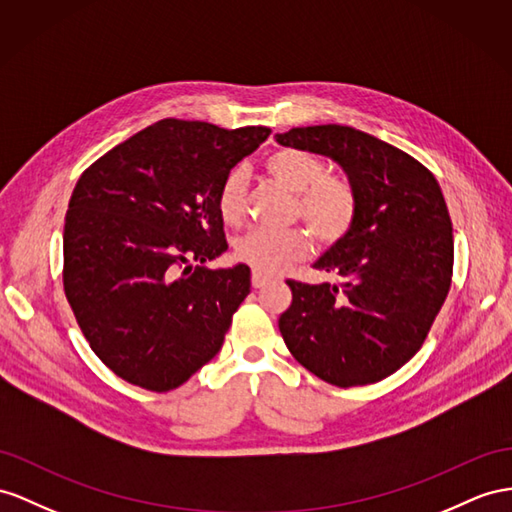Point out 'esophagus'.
I'll return each instance as SVG.
<instances>
[{"instance_id": "esophagus-1", "label": "esophagus", "mask_w": 512, "mask_h": 512, "mask_svg": "<svg viewBox=\"0 0 512 512\" xmlns=\"http://www.w3.org/2000/svg\"><path fill=\"white\" fill-rule=\"evenodd\" d=\"M272 281V277H268V274H264V272H253V287L255 290H259V287H264V285H268Z\"/></svg>"}]
</instances>
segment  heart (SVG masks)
Here are the masks:
<instances>
[{
    "mask_svg": "<svg viewBox=\"0 0 512 512\" xmlns=\"http://www.w3.org/2000/svg\"><path fill=\"white\" fill-rule=\"evenodd\" d=\"M268 175L296 196V212L322 242H335L350 229L357 212V196L348 181L326 175L318 155L303 149L274 151L266 160ZM218 214L227 225H238L246 207V175L235 168L222 179L218 190ZM309 253L303 229H255L235 244L240 261L264 274H277L287 264Z\"/></svg>",
    "mask_w": 512,
    "mask_h": 512,
    "instance_id": "b5f03b06",
    "label": "heart"
}]
</instances>
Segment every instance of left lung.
<instances>
[{"label":"left lung","instance_id":"obj_1","mask_svg":"<svg viewBox=\"0 0 512 512\" xmlns=\"http://www.w3.org/2000/svg\"><path fill=\"white\" fill-rule=\"evenodd\" d=\"M274 140L329 157L357 196L350 229L313 264L342 281H287L283 342L331 385L383 381L424 344L450 290L454 235L439 181L409 153L344 125L294 127Z\"/></svg>","mask_w":512,"mask_h":512}]
</instances>
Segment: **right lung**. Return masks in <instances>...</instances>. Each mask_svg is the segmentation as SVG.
<instances>
[{
    "mask_svg": "<svg viewBox=\"0 0 512 512\" xmlns=\"http://www.w3.org/2000/svg\"><path fill=\"white\" fill-rule=\"evenodd\" d=\"M268 136V127L164 119L77 181L64 294L90 348L123 381L170 391L218 355L251 292L246 264L203 266L227 251L218 190Z\"/></svg>",
    "mask_w": 512,
    "mask_h": 512,
    "instance_id": "right-lung-1",
    "label": "right lung"
}]
</instances>
